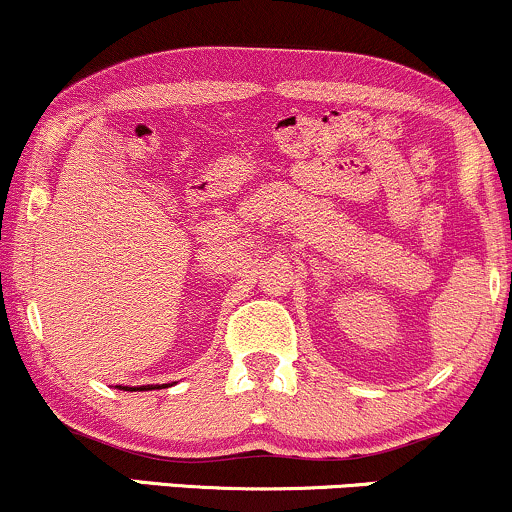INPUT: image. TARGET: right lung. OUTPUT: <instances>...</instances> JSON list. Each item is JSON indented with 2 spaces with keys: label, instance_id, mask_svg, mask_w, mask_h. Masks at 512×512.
<instances>
[{
  "label": "right lung",
  "instance_id": "obj_1",
  "mask_svg": "<svg viewBox=\"0 0 512 512\" xmlns=\"http://www.w3.org/2000/svg\"><path fill=\"white\" fill-rule=\"evenodd\" d=\"M163 387H170L168 385H137V387H120V390H129V392H146V390H163Z\"/></svg>",
  "mask_w": 512,
  "mask_h": 512
}]
</instances>
